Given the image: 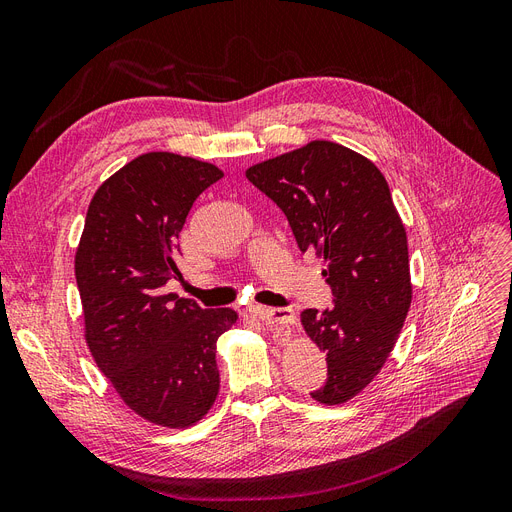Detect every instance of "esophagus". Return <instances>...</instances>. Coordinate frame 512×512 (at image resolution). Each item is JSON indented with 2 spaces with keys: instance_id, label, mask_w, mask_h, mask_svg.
I'll return each instance as SVG.
<instances>
[{
  "instance_id": "34e87169",
  "label": "esophagus",
  "mask_w": 512,
  "mask_h": 512,
  "mask_svg": "<svg viewBox=\"0 0 512 512\" xmlns=\"http://www.w3.org/2000/svg\"><path fill=\"white\" fill-rule=\"evenodd\" d=\"M257 316L263 320V323L270 327H278V329H289L297 323V316L293 312V308H255Z\"/></svg>"
}]
</instances>
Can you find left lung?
<instances>
[{"label": "left lung", "instance_id": "obj_1", "mask_svg": "<svg viewBox=\"0 0 512 512\" xmlns=\"http://www.w3.org/2000/svg\"><path fill=\"white\" fill-rule=\"evenodd\" d=\"M287 215L301 251L325 257L333 304L301 312L327 354V380L312 399L337 405L361 392L399 339L411 306L407 234L373 162L331 141H312L246 170Z\"/></svg>", "mask_w": 512, "mask_h": 512}]
</instances>
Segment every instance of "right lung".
<instances>
[{
  "instance_id": "add662e5",
  "label": "right lung",
  "mask_w": 512,
  "mask_h": 512,
  "mask_svg": "<svg viewBox=\"0 0 512 512\" xmlns=\"http://www.w3.org/2000/svg\"><path fill=\"white\" fill-rule=\"evenodd\" d=\"M221 177L213 164L166 151L135 158L97 189L75 255L94 361L132 411L170 428L192 426L215 403V342L238 318L164 289L181 276L189 211Z\"/></svg>"
}]
</instances>
